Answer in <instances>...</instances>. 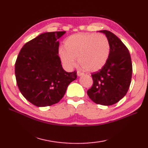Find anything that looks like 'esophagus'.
Returning a JSON list of instances; mask_svg holds the SVG:
<instances>
[{
	"instance_id": "esophagus-1",
	"label": "esophagus",
	"mask_w": 148,
	"mask_h": 148,
	"mask_svg": "<svg viewBox=\"0 0 148 148\" xmlns=\"http://www.w3.org/2000/svg\"><path fill=\"white\" fill-rule=\"evenodd\" d=\"M77 75L78 76H83V73H82V72H81L77 71Z\"/></svg>"
}]
</instances>
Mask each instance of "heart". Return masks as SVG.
<instances>
[{
  "mask_svg": "<svg viewBox=\"0 0 148 148\" xmlns=\"http://www.w3.org/2000/svg\"><path fill=\"white\" fill-rule=\"evenodd\" d=\"M110 43L106 36L95 33H79L67 37L64 48L59 49V55L65 67L72 69L76 59L84 70L95 72L106 64L110 55Z\"/></svg>",
  "mask_w": 148,
  "mask_h": 148,
  "instance_id": "obj_1",
  "label": "heart"
}]
</instances>
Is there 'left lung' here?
<instances>
[{"mask_svg":"<svg viewBox=\"0 0 148 148\" xmlns=\"http://www.w3.org/2000/svg\"><path fill=\"white\" fill-rule=\"evenodd\" d=\"M99 32L108 37L110 55L105 65L92 74L93 84L87 94L97 104L111 106L119 102L129 89L132 64L128 48L117 36L108 30Z\"/></svg>","mask_w":148,"mask_h":148,"instance_id":"8db88e82","label":"left lung"}]
</instances>
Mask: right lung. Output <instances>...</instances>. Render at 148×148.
Wrapping results in <instances>:
<instances>
[{
  "label": "right lung",
  "instance_id": "add662e5",
  "mask_svg": "<svg viewBox=\"0 0 148 148\" xmlns=\"http://www.w3.org/2000/svg\"><path fill=\"white\" fill-rule=\"evenodd\" d=\"M65 33L41 34L27 42L15 63L18 88L28 101L37 107L58 103L67 86L77 78V72L64 70L58 56V39Z\"/></svg>",
  "mask_w": 148,
  "mask_h": 148
}]
</instances>
